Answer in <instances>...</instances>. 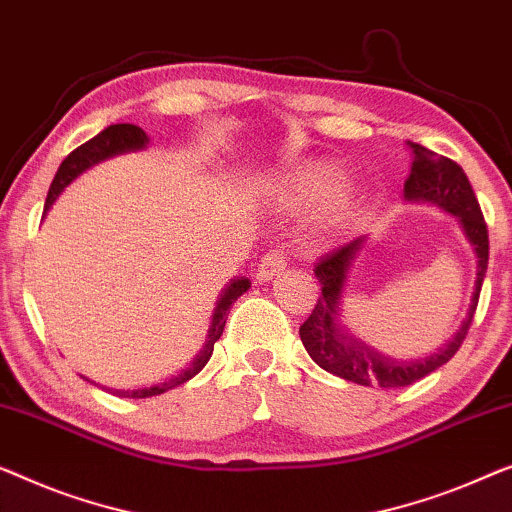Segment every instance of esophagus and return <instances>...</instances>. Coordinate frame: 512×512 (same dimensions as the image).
Masks as SVG:
<instances>
[{"instance_id": "esophagus-1", "label": "esophagus", "mask_w": 512, "mask_h": 512, "mask_svg": "<svg viewBox=\"0 0 512 512\" xmlns=\"http://www.w3.org/2000/svg\"><path fill=\"white\" fill-rule=\"evenodd\" d=\"M286 270V258L281 251H270V254H265L261 258V263H258L256 268V279L258 281H270L272 277H277L279 272Z\"/></svg>"}]
</instances>
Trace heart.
<instances>
[{
	"mask_svg": "<svg viewBox=\"0 0 512 512\" xmlns=\"http://www.w3.org/2000/svg\"><path fill=\"white\" fill-rule=\"evenodd\" d=\"M344 184L346 170L335 161H311L274 177L270 194L291 212H323L318 231L330 238L342 231L355 210V196L351 191H344Z\"/></svg>",
	"mask_w": 512,
	"mask_h": 512,
	"instance_id": "1",
	"label": "heart"
}]
</instances>
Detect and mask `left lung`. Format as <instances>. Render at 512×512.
<instances>
[{"mask_svg":"<svg viewBox=\"0 0 512 512\" xmlns=\"http://www.w3.org/2000/svg\"><path fill=\"white\" fill-rule=\"evenodd\" d=\"M406 147L413 157V166L409 180L404 182V201L429 203L453 214L466 242L471 244L473 256H476V284H473L471 305L462 325L439 351L420 360H399L355 337L342 318L348 272H351L360 251L365 249L367 235H360V238L321 258L314 268L316 279L321 281V298H318L307 321L300 325V339L318 367L358 385L406 388V385L425 379L434 369L446 365L459 351L466 332H469L487 272V256H490L487 226L464 170L455 161L439 157L418 143H406Z\"/></svg>","mask_w":512,"mask_h":512,"instance_id":"1","label":"left lung"}]
</instances>
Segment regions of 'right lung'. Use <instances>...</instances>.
I'll use <instances>...</instances> for the list:
<instances>
[{
	"mask_svg": "<svg viewBox=\"0 0 512 512\" xmlns=\"http://www.w3.org/2000/svg\"><path fill=\"white\" fill-rule=\"evenodd\" d=\"M147 145H150V136H147V133L140 127H136V124H110L108 129L96 133L92 140H87L85 145H80L78 150H73L69 157L62 161V166L57 168L55 180L48 189V198H46V207H43V214H48V210L53 207V203L57 201L59 196H62V191L69 187V184L76 180V177L83 175L85 170H90L92 166L101 164V161H106V159L120 157V154L145 150ZM249 286H251V281L247 277H238L224 288V293H221V298L217 300V307H214V311H212V321H210V328H207V337H205V344L201 348V353L196 355L194 362H191L187 369H182L180 374L170 376V379H166L164 383L150 385V388H138V390L106 388V390H110L117 397L145 399V397L161 395V392H168V390L177 388V385H182V383H187L189 379H194V376L207 365V360L212 358L214 342H217V339L221 337V332H224L228 311H231L233 302L238 300L242 293H247ZM87 381H90V379H87Z\"/></svg>",
	"mask_w": 512,
	"mask_h": 512,
	"instance_id": "obj_1",
	"label": "right lung"
}]
</instances>
